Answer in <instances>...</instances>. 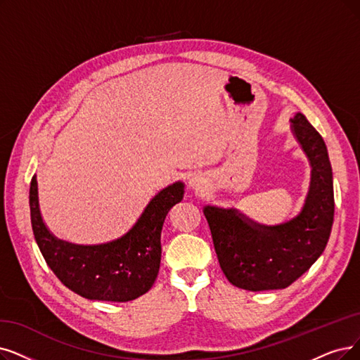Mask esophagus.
<instances>
[{
  "mask_svg": "<svg viewBox=\"0 0 360 360\" xmlns=\"http://www.w3.org/2000/svg\"><path fill=\"white\" fill-rule=\"evenodd\" d=\"M189 184L195 192H204L207 189V181L204 180V177H200V176H193L191 179Z\"/></svg>",
  "mask_w": 360,
  "mask_h": 360,
  "instance_id": "34e87169",
  "label": "esophagus"
}]
</instances>
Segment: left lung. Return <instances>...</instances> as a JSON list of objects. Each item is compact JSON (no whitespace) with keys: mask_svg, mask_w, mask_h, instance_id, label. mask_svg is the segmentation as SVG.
Instances as JSON below:
<instances>
[{"mask_svg":"<svg viewBox=\"0 0 360 360\" xmlns=\"http://www.w3.org/2000/svg\"><path fill=\"white\" fill-rule=\"evenodd\" d=\"M292 131L311 164L306 204L291 221L267 227L236 210L205 207L215 254L227 281L242 290H282L306 273L323 252L334 221V186L322 136L297 113Z\"/></svg>","mask_w":360,"mask_h":360,"instance_id":"1","label":"left lung"}]
</instances>
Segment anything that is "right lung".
I'll list each match as a JSON object with an SVG mask.
<instances>
[{"label": "right lung", "instance_id": "1", "mask_svg": "<svg viewBox=\"0 0 360 360\" xmlns=\"http://www.w3.org/2000/svg\"><path fill=\"white\" fill-rule=\"evenodd\" d=\"M183 195L181 181L168 186L150 200L127 235L103 245L84 247L56 239L49 232L39 214L34 176L30 189L34 236L46 263L70 291L89 300L131 301L152 288L161 264L162 226Z\"/></svg>", "mask_w": 360, "mask_h": 360}]
</instances>
